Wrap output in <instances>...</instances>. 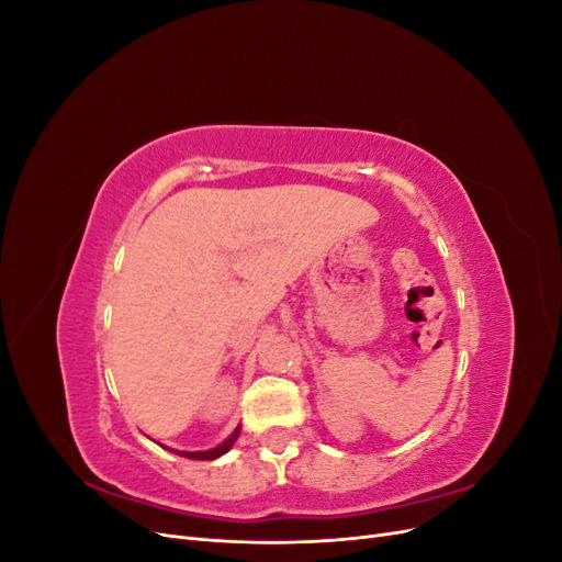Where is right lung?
Returning <instances> with one entry per match:
<instances>
[{
  "label": "right lung",
  "instance_id": "right-lung-1",
  "mask_svg": "<svg viewBox=\"0 0 562 562\" xmlns=\"http://www.w3.org/2000/svg\"><path fill=\"white\" fill-rule=\"evenodd\" d=\"M239 431H241V427H236L234 429V434L227 438V440H223V443H220L217 448H211V450H203V452H178V454H182V457H190V459H217V457H223L234 443H236V438H239Z\"/></svg>",
  "mask_w": 562,
  "mask_h": 562
}]
</instances>
